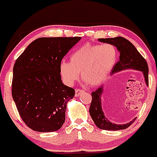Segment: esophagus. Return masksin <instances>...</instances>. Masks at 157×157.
I'll list each match as a JSON object with an SVG mask.
<instances>
[{
    "label": "esophagus",
    "instance_id": "1",
    "mask_svg": "<svg viewBox=\"0 0 157 157\" xmlns=\"http://www.w3.org/2000/svg\"><path fill=\"white\" fill-rule=\"evenodd\" d=\"M82 93H84V90H82L80 89H76L75 90V96H79Z\"/></svg>",
    "mask_w": 157,
    "mask_h": 157
}]
</instances>
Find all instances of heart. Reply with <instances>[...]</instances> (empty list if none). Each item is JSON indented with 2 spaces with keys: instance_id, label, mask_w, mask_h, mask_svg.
<instances>
[{
  "instance_id": "obj_1",
  "label": "heart",
  "mask_w": 157,
  "mask_h": 157,
  "mask_svg": "<svg viewBox=\"0 0 157 157\" xmlns=\"http://www.w3.org/2000/svg\"><path fill=\"white\" fill-rule=\"evenodd\" d=\"M71 61H61L60 74L67 84L80 77L91 86L102 84L108 78L118 60V51L111 44H85L71 56Z\"/></svg>"
}]
</instances>
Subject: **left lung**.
<instances>
[{"label":"left lung","instance_id":"left-lung-1","mask_svg":"<svg viewBox=\"0 0 157 157\" xmlns=\"http://www.w3.org/2000/svg\"><path fill=\"white\" fill-rule=\"evenodd\" d=\"M99 41L113 45L120 52L119 61L116 63L115 67L112 71V74L125 69L137 70L143 72L146 84L148 85L149 69L146 60L139 53L138 51L131 42L121 36L108 39H99ZM103 88L101 86L91 93L92 101L90 107V114L95 124L100 129L107 131H118L129 127L135 121L136 118L127 124H116L110 122L105 118L102 112L101 102V96Z\"/></svg>","mask_w":157,"mask_h":157}]
</instances>
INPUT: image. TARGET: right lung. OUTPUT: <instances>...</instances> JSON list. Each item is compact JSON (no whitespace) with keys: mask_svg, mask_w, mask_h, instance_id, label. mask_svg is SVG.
<instances>
[{"mask_svg":"<svg viewBox=\"0 0 157 157\" xmlns=\"http://www.w3.org/2000/svg\"><path fill=\"white\" fill-rule=\"evenodd\" d=\"M80 37H42L33 41L16 61L12 96L20 117L32 130L55 131L65 121L74 89L61 81L60 64Z\"/></svg>","mask_w":157,"mask_h":157,"instance_id":"1","label":"right lung"}]
</instances>
